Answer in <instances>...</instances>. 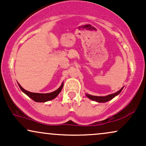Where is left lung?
<instances>
[{
  "instance_id": "1",
  "label": "left lung",
  "mask_w": 146,
  "mask_h": 146,
  "mask_svg": "<svg viewBox=\"0 0 146 146\" xmlns=\"http://www.w3.org/2000/svg\"><path fill=\"white\" fill-rule=\"evenodd\" d=\"M122 88H121L119 91H117V92L113 93V94H110V95L105 96H92V95H90V94H86V96L89 98V99H91V100H92V101H97V102H99V103H104V102H107V101H110V100L112 99H113V98L115 97V96H116V95H117V94H120V92L122 90Z\"/></svg>"
}]
</instances>
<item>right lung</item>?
I'll use <instances>...</instances> for the list:
<instances>
[{
  "label": "right lung",
  "mask_w": 146,
  "mask_h": 146,
  "mask_svg": "<svg viewBox=\"0 0 146 146\" xmlns=\"http://www.w3.org/2000/svg\"><path fill=\"white\" fill-rule=\"evenodd\" d=\"M19 86H20L21 90L22 92H24L27 96H29L30 98H31L33 101L35 102H45L52 100L58 95V94L60 92L61 90L62 89L63 87V83L61 85V86L59 88L58 90L54 91V92H50V93H46V94H41V93H34V92H31L29 91L24 90L23 88L21 86L20 84H18Z\"/></svg>",
  "instance_id": "right-lung-1"
}]
</instances>
